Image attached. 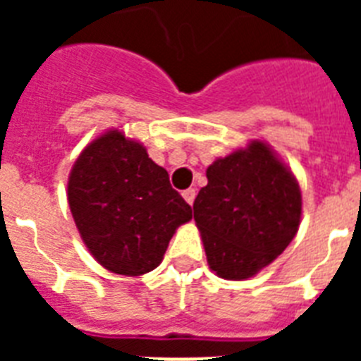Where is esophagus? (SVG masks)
Instances as JSON below:
<instances>
[{
  "instance_id": "34e87169",
  "label": "esophagus",
  "mask_w": 361,
  "mask_h": 361,
  "mask_svg": "<svg viewBox=\"0 0 361 361\" xmlns=\"http://www.w3.org/2000/svg\"><path fill=\"white\" fill-rule=\"evenodd\" d=\"M195 197H197V191H195V189H185V191H183V198H185V202L187 204H192L195 202Z\"/></svg>"
}]
</instances>
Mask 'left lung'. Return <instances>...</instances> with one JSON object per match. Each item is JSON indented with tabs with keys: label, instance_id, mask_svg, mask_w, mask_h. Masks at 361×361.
Masks as SVG:
<instances>
[{
	"label": "left lung",
	"instance_id": "8db88e82",
	"mask_svg": "<svg viewBox=\"0 0 361 361\" xmlns=\"http://www.w3.org/2000/svg\"><path fill=\"white\" fill-rule=\"evenodd\" d=\"M206 178L192 209L209 268L223 279H249L296 236L300 185L260 140L214 161Z\"/></svg>",
	"mask_w": 361,
	"mask_h": 361
}]
</instances>
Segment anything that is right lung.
<instances>
[{
	"instance_id": "right-lung-1",
	"label": "right lung",
	"mask_w": 361,
	"mask_h": 361,
	"mask_svg": "<svg viewBox=\"0 0 361 361\" xmlns=\"http://www.w3.org/2000/svg\"><path fill=\"white\" fill-rule=\"evenodd\" d=\"M67 200L93 258L129 277L157 268L176 228L192 219L169 172L118 129L95 138L76 159Z\"/></svg>"
}]
</instances>
